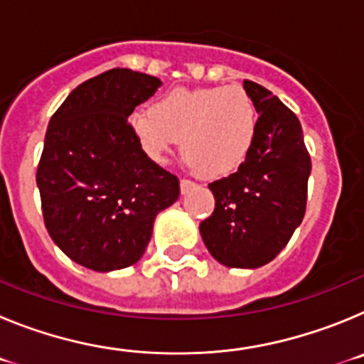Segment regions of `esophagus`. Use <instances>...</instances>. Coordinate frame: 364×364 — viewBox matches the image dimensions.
Wrapping results in <instances>:
<instances>
[{"label":"esophagus","mask_w":364,"mask_h":364,"mask_svg":"<svg viewBox=\"0 0 364 364\" xmlns=\"http://www.w3.org/2000/svg\"><path fill=\"white\" fill-rule=\"evenodd\" d=\"M195 182H193V180H189V178H182L180 180V191L182 193H188V191H191L193 188H195Z\"/></svg>","instance_id":"obj_1"}]
</instances>
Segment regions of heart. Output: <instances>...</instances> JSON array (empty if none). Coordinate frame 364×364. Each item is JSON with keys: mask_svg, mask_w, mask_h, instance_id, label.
Here are the masks:
<instances>
[{"mask_svg": "<svg viewBox=\"0 0 364 364\" xmlns=\"http://www.w3.org/2000/svg\"><path fill=\"white\" fill-rule=\"evenodd\" d=\"M255 102L242 87L175 89L153 105L136 109L131 129L142 149L156 162L180 140L189 166L205 178L226 176L239 169L257 134Z\"/></svg>", "mask_w": 364, "mask_h": 364, "instance_id": "1", "label": "heart"}]
</instances>
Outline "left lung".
Returning <instances> with one entry per match:
<instances>
[{
  "mask_svg": "<svg viewBox=\"0 0 364 364\" xmlns=\"http://www.w3.org/2000/svg\"><path fill=\"white\" fill-rule=\"evenodd\" d=\"M244 89L259 112L255 142L237 171L210 184L215 210L200 235L220 264L259 268L302 222L311 160L295 112L259 83L244 80Z\"/></svg>",
  "mask_w": 364,
  "mask_h": 364,
  "instance_id": "8db88e82",
  "label": "left lung"
}]
</instances>
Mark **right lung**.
I'll return each instance as SVG.
<instances>
[{
    "instance_id": "obj_1",
    "label": "right lung",
    "mask_w": 364,
    "mask_h": 364,
    "mask_svg": "<svg viewBox=\"0 0 364 364\" xmlns=\"http://www.w3.org/2000/svg\"><path fill=\"white\" fill-rule=\"evenodd\" d=\"M160 83L105 70L76 87L47 127L36 171L45 228L69 259L95 272L138 262L156 215L180 195L178 176L147 156L127 122Z\"/></svg>"
}]
</instances>
